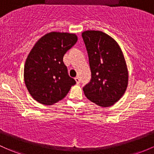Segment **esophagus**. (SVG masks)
Returning a JSON list of instances; mask_svg holds the SVG:
<instances>
[{"instance_id": "34e87169", "label": "esophagus", "mask_w": 154, "mask_h": 154, "mask_svg": "<svg viewBox=\"0 0 154 154\" xmlns=\"http://www.w3.org/2000/svg\"><path fill=\"white\" fill-rule=\"evenodd\" d=\"M74 80H75V81H76V82H77V84H79L80 82V77H75V78H74Z\"/></svg>"}]
</instances>
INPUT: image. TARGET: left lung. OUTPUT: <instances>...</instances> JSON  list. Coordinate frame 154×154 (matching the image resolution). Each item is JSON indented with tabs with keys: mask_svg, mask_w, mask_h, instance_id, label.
Returning a JSON list of instances; mask_svg holds the SVG:
<instances>
[{
	"mask_svg": "<svg viewBox=\"0 0 154 154\" xmlns=\"http://www.w3.org/2000/svg\"><path fill=\"white\" fill-rule=\"evenodd\" d=\"M82 37L91 72L90 82L82 88L84 94L97 106H113L124 94L128 82L122 50L114 39L100 31H85Z\"/></svg>",
	"mask_w": 154,
	"mask_h": 154,
	"instance_id": "8db88e82",
	"label": "left lung"
}]
</instances>
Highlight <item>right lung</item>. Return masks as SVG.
I'll return each instance as SVG.
<instances>
[{"instance_id":"add662e5","label":"right lung","mask_w":154,"mask_h":154,"mask_svg":"<svg viewBox=\"0 0 154 154\" xmlns=\"http://www.w3.org/2000/svg\"><path fill=\"white\" fill-rule=\"evenodd\" d=\"M77 41L75 34L52 32L42 37L31 50L24 66V81L37 102L54 104L76 84L63 59Z\"/></svg>"}]
</instances>
